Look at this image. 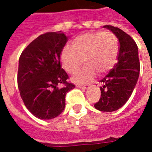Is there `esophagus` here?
<instances>
[{"mask_svg":"<svg viewBox=\"0 0 152 152\" xmlns=\"http://www.w3.org/2000/svg\"><path fill=\"white\" fill-rule=\"evenodd\" d=\"M76 87L82 88V89H87L89 87V84H83V85H82V84H76Z\"/></svg>","mask_w":152,"mask_h":152,"instance_id":"obj_1","label":"esophagus"}]
</instances>
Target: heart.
<instances>
[{
  "instance_id": "obj_1",
  "label": "heart",
  "mask_w": 152,
  "mask_h": 152,
  "mask_svg": "<svg viewBox=\"0 0 152 152\" xmlns=\"http://www.w3.org/2000/svg\"><path fill=\"white\" fill-rule=\"evenodd\" d=\"M119 43L111 31H95L79 35L72 40L71 47L65 46L60 59L64 69L75 73L83 61L85 66L72 77L75 83H85L95 76L110 70L117 62Z\"/></svg>"
}]
</instances>
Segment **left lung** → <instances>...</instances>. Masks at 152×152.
<instances>
[{"mask_svg":"<svg viewBox=\"0 0 152 152\" xmlns=\"http://www.w3.org/2000/svg\"><path fill=\"white\" fill-rule=\"evenodd\" d=\"M103 27L110 30L118 38L120 47L118 62L110 72L100 80L101 98L95 104V109L113 112L123 106L134 90L140 75L138 47L132 37L122 30L111 25Z\"/></svg>","mask_w":152,"mask_h":152,"instance_id":"1","label":"left lung"}]
</instances>
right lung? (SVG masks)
Masks as SVG:
<instances>
[{"mask_svg":"<svg viewBox=\"0 0 152 152\" xmlns=\"http://www.w3.org/2000/svg\"><path fill=\"white\" fill-rule=\"evenodd\" d=\"M68 42L61 31L39 35L23 51L19 60L17 83L23 103L36 118L52 119L65 107V95L75 88L61 68L60 56ZM59 84L64 85L61 88Z\"/></svg>","mask_w":152,"mask_h":152,"instance_id":"add662e5","label":"right lung"}]
</instances>
